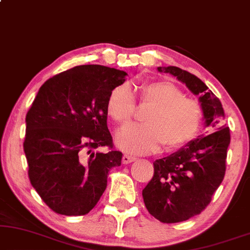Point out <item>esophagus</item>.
<instances>
[{"label": "esophagus", "mask_w": 250, "mask_h": 250, "mask_svg": "<svg viewBox=\"0 0 250 250\" xmlns=\"http://www.w3.org/2000/svg\"><path fill=\"white\" fill-rule=\"evenodd\" d=\"M135 160H136V158H134V156H130V155L125 154V155L122 156V164H123V165L131 164V162H134Z\"/></svg>", "instance_id": "1"}]
</instances>
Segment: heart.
<instances>
[{
  "mask_svg": "<svg viewBox=\"0 0 250 250\" xmlns=\"http://www.w3.org/2000/svg\"><path fill=\"white\" fill-rule=\"evenodd\" d=\"M141 101L152 105L144 116L145 125H127L116 132L115 144L129 154H147L166 148L182 147L192 141L201 127L202 112L195 102L184 98L181 89L168 81L142 86ZM136 111V95L129 83L113 88L107 99L108 115L118 123L130 120Z\"/></svg>",
  "mask_w": 250,
  "mask_h": 250,
  "instance_id": "obj_1",
  "label": "heart"
}]
</instances>
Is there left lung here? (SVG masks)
<instances>
[{
	"label": "left lung",
	"instance_id": "obj_1",
	"mask_svg": "<svg viewBox=\"0 0 250 250\" xmlns=\"http://www.w3.org/2000/svg\"><path fill=\"white\" fill-rule=\"evenodd\" d=\"M169 73L199 96L207 136H199L177 152L155 160L154 175L143 189L147 210L162 223L188 221L210 204L224 178L229 145V129L223 122L224 109L219 99L200 79L175 66L158 67Z\"/></svg>",
	"mask_w": 250,
	"mask_h": 250
}]
</instances>
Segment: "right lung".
I'll return each mask as SVG.
<instances>
[{"label":"right lung","instance_id":"1","mask_svg":"<svg viewBox=\"0 0 250 250\" xmlns=\"http://www.w3.org/2000/svg\"><path fill=\"white\" fill-rule=\"evenodd\" d=\"M127 73L102 65L75 66L44 82L26 115L24 151L33 188L61 215L88 214L107 186L122 153L107 128V99Z\"/></svg>","mask_w":250,"mask_h":250}]
</instances>
